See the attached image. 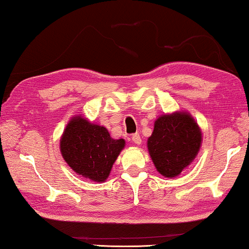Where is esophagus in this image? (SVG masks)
Instances as JSON below:
<instances>
[{
	"label": "esophagus",
	"mask_w": 249,
	"mask_h": 249,
	"mask_svg": "<svg viewBox=\"0 0 249 249\" xmlns=\"http://www.w3.org/2000/svg\"><path fill=\"white\" fill-rule=\"evenodd\" d=\"M131 138H132V142H134L136 145H139L142 142V138L141 136H139V134H134Z\"/></svg>",
	"instance_id": "obj_1"
}]
</instances>
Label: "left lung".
<instances>
[{
    "label": "left lung",
    "instance_id": "8db88e82",
    "mask_svg": "<svg viewBox=\"0 0 249 249\" xmlns=\"http://www.w3.org/2000/svg\"><path fill=\"white\" fill-rule=\"evenodd\" d=\"M202 132L188 113L161 115L147 141V147L156 170L173 178L193 162L199 151Z\"/></svg>",
    "mask_w": 249,
    "mask_h": 249
}]
</instances>
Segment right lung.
<instances>
[{"mask_svg":"<svg viewBox=\"0 0 249 249\" xmlns=\"http://www.w3.org/2000/svg\"><path fill=\"white\" fill-rule=\"evenodd\" d=\"M124 147V139H113L107 129L93 124L81 117L68 124L60 149L68 165L86 178L102 182Z\"/></svg>","mask_w":249,"mask_h":249,"instance_id":"obj_1","label":"right lung"}]
</instances>
